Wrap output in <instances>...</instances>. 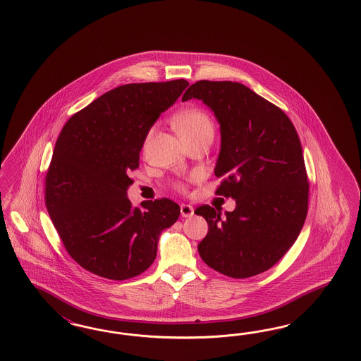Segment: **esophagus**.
<instances>
[{"label":"esophagus","instance_id":"obj_1","mask_svg":"<svg viewBox=\"0 0 361 361\" xmlns=\"http://www.w3.org/2000/svg\"><path fill=\"white\" fill-rule=\"evenodd\" d=\"M180 212H181V217H184V219H189V217H192V216L195 214V209H193V207L186 205V204H183V205L180 207Z\"/></svg>","mask_w":361,"mask_h":361}]
</instances>
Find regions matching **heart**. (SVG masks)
Segmentation results:
<instances>
[{
    "label": "heart",
    "mask_w": 361,
    "mask_h": 361,
    "mask_svg": "<svg viewBox=\"0 0 361 361\" xmlns=\"http://www.w3.org/2000/svg\"><path fill=\"white\" fill-rule=\"evenodd\" d=\"M176 131L183 137L184 142H189L204 135H213L214 126L208 112L198 107H189L177 114L173 119ZM154 127L147 133V142L152 136ZM180 189H184L183 184H178Z\"/></svg>",
    "instance_id": "heart-1"
}]
</instances>
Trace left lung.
Wrapping results in <instances>:
<instances>
[{"instance_id":"8db88e82","label":"left lung","mask_w":361,"mask_h":361,"mask_svg":"<svg viewBox=\"0 0 361 361\" xmlns=\"http://www.w3.org/2000/svg\"><path fill=\"white\" fill-rule=\"evenodd\" d=\"M202 100L219 123L216 195L235 209H196L208 222L198 243L202 261L230 278H249L273 267L305 225L308 181L295 127L282 109L237 82L198 80L183 102Z\"/></svg>"}]
</instances>
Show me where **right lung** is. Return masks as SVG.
<instances>
[{
    "instance_id": "right-lung-1",
    "label": "right lung",
    "mask_w": 361,
    "mask_h": 361,
    "mask_svg": "<svg viewBox=\"0 0 361 361\" xmlns=\"http://www.w3.org/2000/svg\"><path fill=\"white\" fill-rule=\"evenodd\" d=\"M189 86L185 79L114 88L73 115L55 142L44 201L70 257L99 276L124 281L152 264L163 230L180 216L169 198H127L147 133Z\"/></svg>"
}]
</instances>
